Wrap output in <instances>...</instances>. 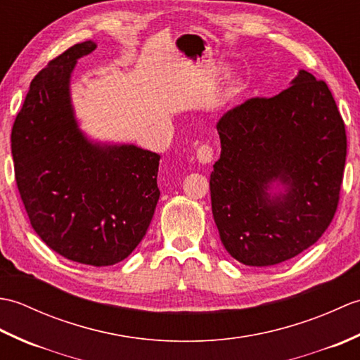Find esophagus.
<instances>
[{"mask_svg":"<svg viewBox=\"0 0 360 360\" xmlns=\"http://www.w3.org/2000/svg\"><path fill=\"white\" fill-rule=\"evenodd\" d=\"M196 158H198V160H200L201 164L212 162V159H213L212 145H209V143L200 145V147H198V150H196Z\"/></svg>","mask_w":360,"mask_h":360,"instance_id":"1","label":"esophagus"}]
</instances>
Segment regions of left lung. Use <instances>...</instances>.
Listing matches in <instances>:
<instances>
[{"mask_svg":"<svg viewBox=\"0 0 360 360\" xmlns=\"http://www.w3.org/2000/svg\"><path fill=\"white\" fill-rule=\"evenodd\" d=\"M212 213L226 250L248 266L286 262L331 224L347 159L345 124L323 80L300 71L272 97H252L218 120ZM274 180L285 195L265 192Z\"/></svg>","mask_w":360,"mask_h":360,"instance_id":"1","label":"left lung"}]
</instances>
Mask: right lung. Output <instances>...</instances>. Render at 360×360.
I'll list each match as a JSON object with an SVG mask.
<instances>
[{"label": "right lung", "mask_w": 360, "mask_h": 360, "mask_svg": "<svg viewBox=\"0 0 360 360\" xmlns=\"http://www.w3.org/2000/svg\"><path fill=\"white\" fill-rule=\"evenodd\" d=\"M96 43L71 46L30 82L12 127L15 181L30 226L71 262L110 266L147 233L159 200L160 156L134 145L91 143L77 128L70 79Z\"/></svg>", "instance_id": "1"}]
</instances>
